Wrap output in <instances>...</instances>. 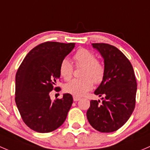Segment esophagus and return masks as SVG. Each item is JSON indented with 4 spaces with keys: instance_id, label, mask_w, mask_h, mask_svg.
<instances>
[{
    "instance_id": "1",
    "label": "esophagus",
    "mask_w": 150,
    "mask_h": 150,
    "mask_svg": "<svg viewBox=\"0 0 150 150\" xmlns=\"http://www.w3.org/2000/svg\"><path fill=\"white\" fill-rule=\"evenodd\" d=\"M74 102H77V101H79V100H80V98H79V97H76V96H74Z\"/></svg>"
}]
</instances>
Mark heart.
I'll use <instances>...</instances> for the list:
<instances>
[{
  "label": "heart",
  "mask_w": 150,
  "mask_h": 150,
  "mask_svg": "<svg viewBox=\"0 0 150 150\" xmlns=\"http://www.w3.org/2000/svg\"><path fill=\"white\" fill-rule=\"evenodd\" d=\"M77 67H83L81 79H74L64 86L65 92L76 97H81L90 90L95 84L103 81L105 74L104 65L97 60L96 56L86 49L77 50L74 56ZM60 74L65 80H69L73 74V66L68 58H65L60 65Z\"/></svg>",
  "instance_id": "heart-1"
}]
</instances>
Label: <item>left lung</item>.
Instances as JSON below:
<instances>
[{
  "mask_svg": "<svg viewBox=\"0 0 150 150\" xmlns=\"http://www.w3.org/2000/svg\"><path fill=\"white\" fill-rule=\"evenodd\" d=\"M104 59L105 74L94 93L100 100H91L86 117L91 126L103 133L122 127L132 115L136 103L137 81L132 65L117 47L105 43H92Z\"/></svg>",
  "mask_w": 150,
  "mask_h": 150,
  "instance_id": "1",
  "label": "left lung"
}]
</instances>
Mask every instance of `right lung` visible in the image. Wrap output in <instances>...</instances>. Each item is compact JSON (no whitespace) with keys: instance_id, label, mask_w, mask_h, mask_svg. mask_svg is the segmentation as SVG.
<instances>
[{"instance_id":"obj_1","label":"right lung","mask_w":150,"mask_h":150,"mask_svg":"<svg viewBox=\"0 0 150 150\" xmlns=\"http://www.w3.org/2000/svg\"><path fill=\"white\" fill-rule=\"evenodd\" d=\"M74 47L75 43H42L29 52L18 68L15 101L23 121L35 132H51L67 117L72 95L65 93L63 98L52 101L50 92L61 76V61Z\"/></svg>"}]
</instances>
